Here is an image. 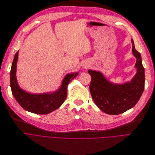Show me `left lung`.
Wrapping results in <instances>:
<instances>
[{"label": "left lung", "mask_w": 155, "mask_h": 155, "mask_svg": "<svg viewBox=\"0 0 155 155\" xmlns=\"http://www.w3.org/2000/svg\"><path fill=\"white\" fill-rule=\"evenodd\" d=\"M132 54L136 57L137 73L130 82L113 84L99 71H88L91 76L90 90L94 104L103 112L110 115H119L132 108L141 98L144 88V68L141 56L135 49L133 40Z\"/></svg>", "instance_id": "1"}]
</instances>
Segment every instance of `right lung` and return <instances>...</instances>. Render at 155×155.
<instances>
[{
  "label": "right lung",
  "mask_w": 155,
  "mask_h": 155,
  "mask_svg": "<svg viewBox=\"0 0 155 155\" xmlns=\"http://www.w3.org/2000/svg\"><path fill=\"white\" fill-rule=\"evenodd\" d=\"M18 51L15 54L10 73V85L12 94L18 104L27 111L36 114H48L59 108L67 98L68 86L78 75V72L67 74L57 91L50 93L31 94L19 86L16 77Z\"/></svg>",
  "instance_id": "right-lung-1"
}]
</instances>
